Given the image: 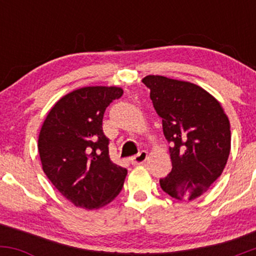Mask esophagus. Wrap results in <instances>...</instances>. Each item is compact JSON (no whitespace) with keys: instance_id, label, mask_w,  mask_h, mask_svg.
<instances>
[{"instance_id":"obj_1","label":"esophagus","mask_w":256,"mask_h":256,"mask_svg":"<svg viewBox=\"0 0 256 256\" xmlns=\"http://www.w3.org/2000/svg\"><path fill=\"white\" fill-rule=\"evenodd\" d=\"M146 158H148V152L146 150H142L140 152H138L137 155H134V156L131 158V164L132 165H140V164L144 162Z\"/></svg>"}]
</instances>
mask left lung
<instances>
[{"label":"left lung","mask_w":256,"mask_h":256,"mask_svg":"<svg viewBox=\"0 0 256 256\" xmlns=\"http://www.w3.org/2000/svg\"><path fill=\"white\" fill-rule=\"evenodd\" d=\"M143 83L171 144L172 171L160 179L161 189L177 200L198 198L228 162L230 122L219 102L198 85L162 76H146Z\"/></svg>","instance_id":"left-lung-1"}]
</instances>
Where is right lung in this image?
Segmentation results:
<instances>
[{
	"label": "right lung",
	"mask_w": 256,
	"mask_h": 256,
	"mask_svg": "<svg viewBox=\"0 0 256 256\" xmlns=\"http://www.w3.org/2000/svg\"><path fill=\"white\" fill-rule=\"evenodd\" d=\"M122 94L116 86L72 91L55 104L40 128L38 152L43 171L77 207L100 208L122 192L128 170L110 160L102 120L106 108Z\"/></svg>",
	"instance_id": "add662e5"
}]
</instances>
